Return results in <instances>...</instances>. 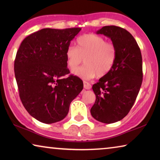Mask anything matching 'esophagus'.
Listing matches in <instances>:
<instances>
[{
	"label": "esophagus",
	"mask_w": 160,
	"mask_h": 160,
	"mask_svg": "<svg viewBox=\"0 0 160 160\" xmlns=\"http://www.w3.org/2000/svg\"><path fill=\"white\" fill-rule=\"evenodd\" d=\"M84 88L85 89H90L92 88V85L87 82H84Z\"/></svg>",
	"instance_id": "esophagus-1"
}]
</instances>
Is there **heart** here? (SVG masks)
I'll return each mask as SVG.
<instances>
[{
  "label": "heart",
  "instance_id": "1",
  "mask_svg": "<svg viewBox=\"0 0 160 160\" xmlns=\"http://www.w3.org/2000/svg\"><path fill=\"white\" fill-rule=\"evenodd\" d=\"M76 47L69 46L65 51L68 67L74 71L85 59V65L73 72L84 79L97 75L102 77L110 72L117 60V49L113 43L107 42L103 37L95 34H85L76 40Z\"/></svg>",
  "mask_w": 160,
  "mask_h": 160
}]
</instances>
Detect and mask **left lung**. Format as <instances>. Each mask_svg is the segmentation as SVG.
I'll use <instances>...</instances> for the list:
<instances>
[{
  "label": "left lung",
  "mask_w": 160,
  "mask_h": 160,
  "mask_svg": "<svg viewBox=\"0 0 160 160\" xmlns=\"http://www.w3.org/2000/svg\"><path fill=\"white\" fill-rule=\"evenodd\" d=\"M111 38L117 49L112 70L93 84L96 95L90 112L102 123H114L123 119L132 108L143 81L141 49L132 35L124 28L104 26L97 31Z\"/></svg>",
  "instance_id": "8db88e82"
}]
</instances>
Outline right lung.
<instances>
[{
  "label": "right lung",
  "mask_w": 160,
  "mask_h": 160,
  "mask_svg": "<svg viewBox=\"0 0 160 160\" xmlns=\"http://www.w3.org/2000/svg\"><path fill=\"white\" fill-rule=\"evenodd\" d=\"M82 28H43L21 43L14 60L19 98L30 115L39 122L61 121L83 89L82 80L69 75L65 51Z\"/></svg>",
  "instance_id": "right-lung-1"
}]
</instances>
